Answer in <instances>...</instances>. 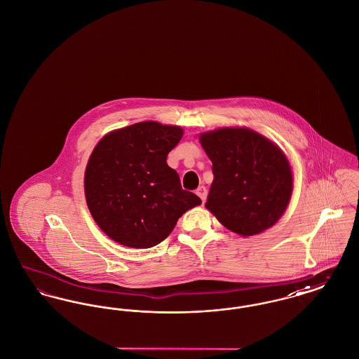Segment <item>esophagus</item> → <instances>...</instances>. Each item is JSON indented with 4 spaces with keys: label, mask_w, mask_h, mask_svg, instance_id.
<instances>
[{
    "label": "esophagus",
    "mask_w": 359,
    "mask_h": 359,
    "mask_svg": "<svg viewBox=\"0 0 359 359\" xmlns=\"http://www.w3.org/2000/svg\"><path fill=\"white\" fill-rule=\"evenodd\" d=\"M196 195L202 199V202L205 203V198H207V189H205V186H201V187L196 189Z\"/></svg>",
    "instance_id": "obj_1"
}]
</instances>
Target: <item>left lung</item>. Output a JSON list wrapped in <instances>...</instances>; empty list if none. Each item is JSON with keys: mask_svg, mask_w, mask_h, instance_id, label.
<instances>
[{"mask_svg": "<svg viewBox=\"0 0 359 359\" xmlns=\"http://www.w3.org/2000/svg\"><path fill=\"white\" fill-rule=\"evenodd\" d=\"M201 144L214 175L205 207L226 229L245 237L273 226L292 194V172L284 154L249 129L203 133Z\"/></svg>", "mask_w": 359, "mask_h": 359, "instance_id": "left-lung-1", "label": "left lung"}]
</instances>
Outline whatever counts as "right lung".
Here are the masks:
<instances>
[{"label": "right lung", "mask_w": 359, "mask_h": 359, "mask_svg": "<svg viewBox=\"0 0 359 359\" xmlns=\"http://www.w3.org/2000/svg\"><path fill=\"white\" fill-rule=\"evenodd\" d=\"M183 137L179 126L148 121L103 137L85 173L88 210L121 245L148 249L171 234L177 219L202 201L182 188L167 156Z\"/></svg>", "instance_id": "right-lung-1"}]
</instances>
